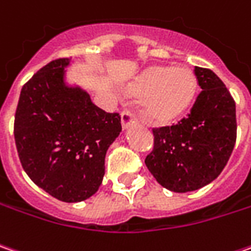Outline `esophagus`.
<instances>
[{"label": "esophagus", "mask_w": 251, "mask_h": 251, "mask_svg": "<svg viewBox=\"0 0 251 251\" xmlns=\"http://www.w3.org/2000/svg\"><path fill=\"white\" fill-rule=\"evenodd\" d=\"M121 122H122V127L126 129V127H129L130 125H133L137 122V118L134 114H132L130 111H124L122 114H121Z\"/></svg>", "instance_id": "esophagus-1"}]
</instances>
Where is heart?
I'll return each instance as SVG.
<instances>
[{
	"instance_id": "heart-1",
	"label": "heart",
	"mask_w": 251,
	"mask_h": 251,
	"mask_svg": "<svg viewBox=\"0 0 251 251\" xmlns=\"http://www.w3.org/2000/svg\"><path fill=\"white\" fill-rule=\"evenodd\" d=\"M129 91L144 97L143 115L157 125H165L179 118L190 107L197 91V77L189 68L154 65L146 69Z\"/></svg>"
}]
</instances>
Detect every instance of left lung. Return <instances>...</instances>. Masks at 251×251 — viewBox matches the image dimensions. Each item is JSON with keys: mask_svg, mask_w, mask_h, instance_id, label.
I'll use <instances>...</instances> for the list:
<instances>
[{"mask_svg": "<svg viewBox=\"0 0 251 251\" xmlns=\"http://www.w3.org/2000/svg\"><path fill=\"white\" fill-rule=\"evenodd\" d=\"M201 91L176 125L154 127V147L146 157L151 175L165 189L186 193L211 183L225 168L236 143V105L224 82L195 66Z\"/></svg>", "mask_w": 251, "mask_h": 251, "instance_id": "8db88e82", "label": "left lung"}]
</instances>
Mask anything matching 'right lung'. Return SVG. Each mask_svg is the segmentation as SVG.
Instances as JSON below:
<instances>
[{
	"label": "right lung",
	"instance_id": "add662e5",
	"mask_svg": "<svg viewBox=\"0 0 251 251\" xmlns=\"http://www.w3.org/2000/svg\"><path fill=\"white\" fill-rule=\"evenodd\" d=\"M71 58L43 66L21 91L13 134L25 172L48 195L65 203L89 199L105 174V154L121 130L118 112L91 102L65 83Z\"/></svg>",
	"mask_w": 251,
	"mask_h": 251
}]
</instances>
